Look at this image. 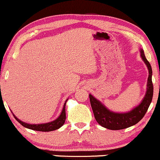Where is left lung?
<instances>
[{
  "label": "left lung",
  "instance_id": "1",
  "mask_svg": "<svg viewBox=\"0 0 160 160\" xmlns=\"http://www.w3.org/2000/svg\"><path fill=\"white\" fill-rule=\"evenodd\" d=\"M141 57L147 65L149 75L147 83L146 94L141 104H139L137 107L125 113H114L110 111L108 109L106 108L105 106H103V104L101 103L92 95H89L90 103L94 117L98 124H100L102 127L110 130H121L127 128L138 123L148 110L153 96V84L152 82V71L149 62L145 58L143 50H141Z\"/></svg>",
  "mask_w": 160,
  "mask_h": 160
}]
</instances>
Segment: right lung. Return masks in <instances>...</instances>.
I'll return each instance as SVG.
<instances>
[{
	"mask_svg": "<svg viewBox=\"0 0 160 160\" xmlns=\"http://www.w3.org/2000/svg\"><path fill=\"white\" fill-rule=\"evenodd\" d=\"M66 102H67V100H66ZM65 105H66V102L64 103L62 112H61L59 118H57L55 121H52V122H50V123H47V124H26V123H24L22 122V121H20V120H18L14 114L13 116L14 118H15V120L18 121V123H20L23 127L31 129V130H34V131H39V132H52V131H54L56 130V129L60 128L64 124V122H65V119H66Z\"/></svg>",
	"mask_w": 160,
	"mask_h": 160,
	"instance_id": "right-lung-1",
	"label": "right lung"
}]
</instances>
